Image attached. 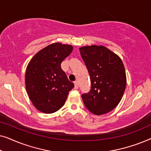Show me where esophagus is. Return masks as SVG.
Returning <instances> with one entry per match:
<instances>
[{"label": "esophagus", "instance_id": "esophagus-1", "mask_svg": "<svg viewBox=\"0 0 151 151\" xmlns=\"http://www.w3.org/2000/svg\"><path fill=\"white\" fill-rule=\"evenodd\" d=\"M74 88H76V89H78V87H79V84H78V82L77 81L74 82Z\"/></svg>", "mask_w": 151, "mask_h": 151}]
</instances>
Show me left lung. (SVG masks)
Listing matches in <instances>:
<instances>
[{"mask_svg": "<svg viewBox=\"0 0 151 151\" xmlns=\"http://www.w3.org/2000/svg\"><path fill=\"white\" fill-rule=\"evenodd\" d=\"M80 55L91 78V89L82 94L86 109L95 115L110 112L117 106L127 86L124 64L104 46L82 47Z\"/></svg>", "mask_w": 151, "mask_h": 151, "instance_id": "8db88e82", "label": "left lung"}]
</instances>
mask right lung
<instances>
[{
	"label": "right lung",
	"mask_w": 151,
	"mask_h": 151,
	"mask_svg": "<svg viewBox=\"0 0 151 151\" xmlns=\"http://www.w3.org/2000/svg\"><path fill=\"white\" fill-rule=\"evenodd\" d=\"M72 50L71 45L53 43L37 53L29 63L26 90L33 104L41 112L53 113L59 110L74 87L60 66Z\"/></svg>",
	"instance_id": "right-lung-1"
}]
</instances>
